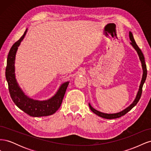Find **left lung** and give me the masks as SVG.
I'll return each mask as SVG.
<instances>
[{"instance_id": "left-lung-1", "label": "left lung", "mask_w": 151, "mask_h": 151, "mask_svg": "<svg viewBox=\"0 0 151 151\" xmlns=\"http://www.w3.org/2000/svg\"><path fill=\"white\" fill-rule=\"evenodd\" d=\"M129 37H130V40H131V43L130 44L132 45V47L134 48V49L136 50L137 52L138 53V55L139 57L140 58V60L141 62L142 63V69H143V75H142V81H141V83L139 87V91L137 93V96L135 99V100L134 101V102L132 103L129 107H127L126 109H125L124 110H123L119 113H113V114H108V113H104L102 112H100L96 109H95L94 108H93L92 106H91V104L89 103V108L91 109V110L92 111L93 113H94L96 115H98L99 116H101L102 118H106V119H114V118H120L122 116H123L127 113L129 112L130 110L133 108L135 105L137 104V103L139 102V99L141 97V95H142V87L143 85L145 83V79H146V77H147V67H146V64L145 63V58L144 57V55L142 52L141 50L139 48V47H138V45H137V43L135 42V40L134 38V36L132 33L130 31L129 32Z\"/></svg>"}]
</instances>
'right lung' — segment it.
Masks as SVG:
<instances>
[{
	"mask_svg": "<svg viewBox=\"0 0 151 151\" xmlns=\"http://www.w3.org/2000/svg\"><path fill=\"white\" fill-rule=\"evenodd\" d=\"M28 29L21 38L14 44L9 52L6 68V77L11 97L16 106L28 115L34 117L51 115L60 107L69 82L61 85L55 96L46 101H38L31 99L22 92L15 77V57L18 47L24 39Z\"/></svg>",
	"mask_w": 151,
	"mask_h": 151,
	"instance_id": "obj_1",
	"label": "right lung"
}]
</instances>
